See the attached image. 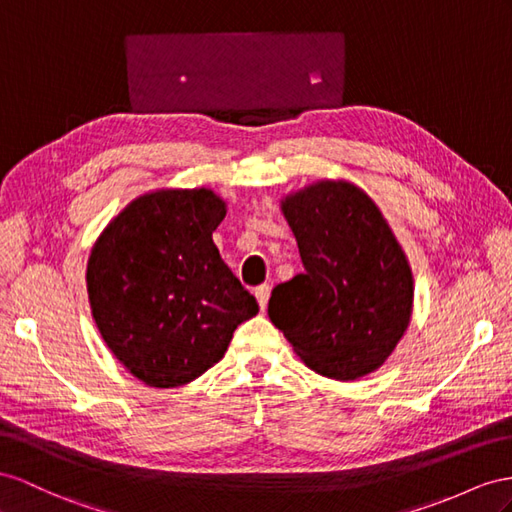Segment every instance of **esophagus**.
<instances>
[{"label":"esophagus","instance_id":"obj_1","mask_svg":"<svg viewBox=\"0 0 512 512\" xmlns=\"http://www.w3.org/2000/svg\"><path fill=\"white\" fill-rule=\"evenodd\" d=\"M255 298H257L259 307L266 309L268 298H270V285H259V287H255Z\"/></svg>","mask_w":512,"mask_h":512}]
</instances>
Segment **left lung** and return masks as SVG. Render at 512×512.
Here are the masks:
<instances>
[{
	"label": "left lung",
	"mask_w": 512,
	"mask_h": 512,
	"mask_svg": "<svg viewBox=\"0 0 512 512\" xmlns=\"http://www.w3.org/2000/svg\"><path fill=\"white\" fill-rule=\"evenodd\" d=\"M281 207L305 270L272 290V324L322 376L355 381L381 368L413 307L409 261L383 214L346 181H320Z\"/></svg>",
	"instance_id": "1"
}]
</instances>
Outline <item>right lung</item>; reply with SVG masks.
<instances>
[{"instance_id": "add662e5", "label": "right lung", "mask_w": 512, "mask_h": 512, "mask_svg": "<svg viewBox=\"0 0 512 512\" xmlns=\"http://www.w3.org/2000/svg\"><path fill=\"white\" fill-rule=\"evenodd\" d=\"M225 214V203L207 188L144 194L90 253L86 283L97 329L149 387L199 378L259 311L212 240Z\"/></svg>"}]
</instances>
